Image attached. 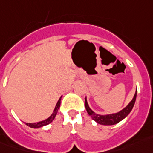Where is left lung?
<instances>
[{"mask_svg":"<svg viewBox=\"0 0 153 153\" xmlns=\"http://www.w3.org/2000/svg\"><path fill=\"white\" fill-rule=\"evenodd\" d=\"M136 96H137V90H136L132 100L129 102V104L126 108H124L120 112H116V113H112V114L100 115L98 114V113H95L90 108L86 98L85 100V108H86L88 114L90 115L91 118L94 121H96L97 123L100 124V125H103V126H112V125H116L118 122L122 121L123 119H125L128 115L130 114V112L133 109L134 105L135 103Z\"/></svg>","mask_w":153,"mask_h":153,"instance_id":"left-lung-1","label":"left lung"}]
</instances>
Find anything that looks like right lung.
<instances>
[{"instance_id": "obj_1", "label": "right lung", "mask_w": 153, "mask_h": 153, "mask_svg": "<svg viewBox=\"0 0 153 153\" xmlns=\"http://www.w3.org/2000/svg\"><path fill=\"white\" fill-rule=\"evenodd\" d=\"M61 98H62V97H60V99L59 100L58 102H57L56 106H55V108L53 109V113H52L47 119H45L44 121H39V122H36V123H26L27 126L31 127V128H33V129H37V128H41V127L47 126V125H49L50 123H51V122L54 120V118H55V117H56L57 115V112H58L59 109L60 103H61Z\"/></svg>"}]
</instances>
